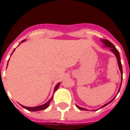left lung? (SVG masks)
I'll list each match as a JSON object with an SVG mask.
<instances>
[{"label": "left lung", "instance_id": "left-lung-1", "mask_svg": "<svg viewBox=\"0 0 130 130\" xmlns=\"http://www.w3.org/2000/svg\"><path fill=\"white\" fill-rule=\"evenodd\" d=\"M104 44V46H106V47H109L110 48V50L114 54V55L116 56V58H117V61H118V67H119V69H120V73H121V82H122V79H123V69H122V65H121V61H120V54H119V51H118L117 49H116V48L115 47V46L112 44L111 42H109V40H105V39H102V40H100ZM122 84V83H121ZM121 84H120V88H119V90H118V93H119V91H120V86H121ZM116 98V97H115ZM115 98H113V99H112L110 101V102H109L108 103L105 104L104 105H103L102 106H101L100 109H101V108H103V107H104L105 106H106V105H108L109 104H110L111 102L113 100L115 99ZM76 107L78 108L79 109H80V110H84V111H88V109H85V108H82V107H80V106H79L78 105H76Z\"/></svg>", "mask_w": 130, "mask_h": 130}]
</instances>
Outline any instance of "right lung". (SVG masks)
Instances as JSON below:
<instances>
[{
  "label": "right lung",
  "mask_w": 130,
  "mask_h": 130,
  "mask_svg": "<svg viewBox=\"0 0 130 130\" xmlns=\"http://www.w3.org/2000/svg\"><path fill=\"white\" fill-rule=\"evenodd\" d=\"M26 41V40H24L23 41H21V42H25ZM14 50L15 49H14V51H13V52L14 51ZM13 52L12 53V54H13ZM11 54V55H12ZM8 64V63H7ZM60 84V83H58V84H57L56 86H55V88H54V92H55V91H56V90L58 88V87H59ZM52 99H53V97L49 100L47 102H46L45 104H42V105H40V106H34V107H27V106H23V105H21L22 106V107H24V109H27V110H28V111H40V110H44V109H46L47 107H48V106H49V104H50V102H51V100H52Z\"/></svg>",
  "instance_id": "add662e5"
}]
</instances>
